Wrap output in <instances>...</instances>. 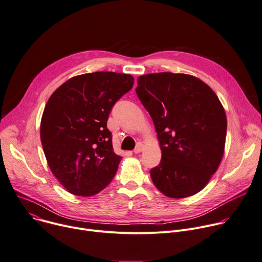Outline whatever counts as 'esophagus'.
<instances>
[{"label":"esophagus","instance_id":"1","mask_svg":"<svg viewBox=\"0 0 262 262\" xmlns=\"http://www.w3.org/2000/svg\"><path fill=\"white\" fill-rule=\"evenodd\" d=\"M143 149H144L143 143H141V142H139V143H138L137 146H136V148L134 149V152H135V154H139V152H141Z\"/></svg>","mask_w":262,"mask_h":262}]
</instances>
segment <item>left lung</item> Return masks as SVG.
Listing matches in <instances>:
<instances>
[{"label":"left lung","instance_id":"1","mask_svg":"<svg viewBox=\"0 0 262 262\" xmlns=\"http://www.w3.org/2000/svg\"><path fill=\"white\" fill-rule=\"evenodd\" d=\"M136 93L152 119L162 151L150 170L155 186L171 199L196 194L225 151L227 117L217 95L195 76L170 72L140 76Z\"/></svg>","mask_w":262,"mask_h":262}]
</instances>
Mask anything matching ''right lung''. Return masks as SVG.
Returning <instances> with one entry per match:
<instances>
[{
    "mask_svg": "<svg viewBox=\"0 0 262 262\" xmlns=\"http://www.w3.org/2000/svg\"><path fill=\"white\" fill-rule=\"evenodd\" d=\"M133 85L129 74L86 73L63 82L47 102L40 121L42 149L70 193L95 195L114 179L122 158L114 152L106 123L113 105Z\"/></svg>",
    "mask_w": 262,
    "mask_h": 262,
    "instance_id": "1",
    "label": "right lung"
}]
</instances>
